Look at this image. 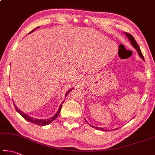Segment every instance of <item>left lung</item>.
Here are the masks:
<instances>
[{
	"label": "left lung",
	"instance_id": "1",
	"mask_svg": "<svg viewBox=\"0 0 155 155\" xmlns=\"http://www.w3.org/2000/svg\"><path fill=\"white\" fill-rule=\"evenodd\" d=\"M124 34L126 35L127 37L128 38L129 41H130V43H131V45H132V47H133L137 51V53H138V55L140 56V58H141L143 61H144V57H143L142 53V52H141V50H140L139 46L137 45L136 41H135V39H134V38L133 37V36H131V35H129V34L127 33V32H124ZM86 122H87V120H86ZM87 123L89 124L88 122H87ZM89 125L91 126V127H94V128H95V129H98V130H102V131H107V130H106V129H103L102 127H94V126H93V125ZM117 129H118V128H117Z\"/></svg>",
	"mask_w": 155,
	"mask_h": 155
}]
</instances>
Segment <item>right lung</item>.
<instances>
[{
  "mask_svg": "<svg viewBox=\"0 0 155 155\" xmlns=\"http://www.w3.org/2000/svg\"><path fill=\"white\" fill-rule=\"evenodd\" d=\"M39 27H40V26H38V27H37V28H36L34 29L32 31H31V32H30V33L32 32L33 31H35V30L37 29L38 28H39ZM73 89H74V88L70 89L69 90V91H67V92H66V95H65V96H67V95L68 94V93L71 91ZM64 102V100L63 101L62 103L61 104V105L60 106V108H59L58 112H56V113L55 114V115H53V116L52 117L49 118V119H35V118H33V117H32L29 116V115H28V114H25L24 112L21 111L20 110L18 109V107H17V106H15V104H14V106H15V110H16V111L18 112L19 114H20L21 115V116L24 118L25 119H26V120H28V121H30V122H32V123H35V124H36V125H40V126H45V125H47L50 124L51 123L53 122V120H54L56 119V118L58 117V114H60V110H61V106H62V104H63ZM13 103H14V102H13Z\"/></svg>",
  "mask_w": 155,
  "mask_h": 155,
  "instance_id": "add662e5",
  "label": "right lung"
}]
</instances>
